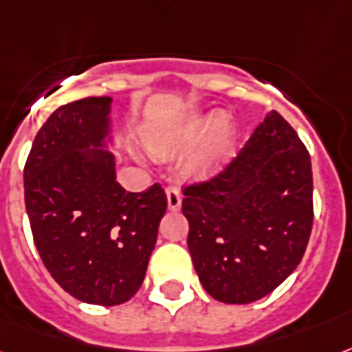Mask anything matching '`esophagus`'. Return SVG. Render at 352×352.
I'll use <instances>...</instances> for the list:
<instances>
[{
	"label": "esophagus",
	"instance_id": "esophagus-1",
	"mask_svg": "<svg viewBox=\"0 0 352 352\" xmlns=\"http://www.w3.org/2000/svg\"><path fill=\"white\" fill-rule=\"evenodd\" d=\"M166 197H168V206H170V210H179V208H181L182 195L179 188H166Z\"/></svg>",
	"mask_w": 352,
	"mask_h": 352
}]
</instances>
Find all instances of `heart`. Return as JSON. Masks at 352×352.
Masks as SVG:
<instances>
[{"label":"heart","mask_w":352,"mask_h":352,"mask_svg":"<svg viewBox=\"0 0 352 352\" xmlns=\"http://www.w3.org/2000/svg\"><path fill=\"white\" fill-rule=\"evenodd\" d=\"M221 123L218 114H188L170 127L157 129L146 134V144L158 157H171L192 146L205 136L206 131ZM230 146V136L227 129H219V134L201 140L184 155L181 162L182 171L188 177L203 179L218 170L225 157L227 147Z\"/></svg>","instance_id":"obj_1"}]
</instances>
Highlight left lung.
<instances>
[{
    "label": "left lung",
    "instance_id": "8db88e82",
    "mask_svg": "<svg viewBox=\"0 0 352 352\" xmlns=\"http://www.w3.org/2000/svg\"><path fill=\"white\" fill-rule=\"evenodd\" d=\"M312 192L307 147L267 112L223 171L184 188L188 249L203 288L216 301L248 305L283 284L307 251Z\"/></svg>",
    "mask_w": 352,
    "mask_h": 352
}]
</instances>
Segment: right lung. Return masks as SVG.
Masks as SVG:
<instances>
[{"label":"right lung","instance_id":"1","mask_svg":"<svg viewBox=\"0 0 352 352\" xmlns=\"http://www.w3.org/2000/svg\"><path fill=\"white\" fill-rule=\"evenodd\" d=\"M112 98L63 104L40 127L23 170L25 208L40 258L58 286L114 307L140 289L166 214L164 190L125 192L116 181Z\"/></svg>","mask_w":352,"mask_h":352}]
</instances>
